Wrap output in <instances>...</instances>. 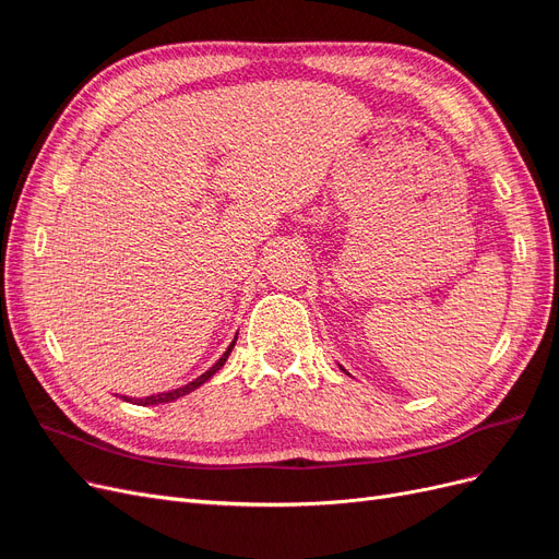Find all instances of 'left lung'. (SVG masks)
I'll list each match as a JSON object with an SVG mask.
<instances>
[{"instance_id": "8db88e82", "label": "left lung", "mask_w": 559, "mask_h": 559, "mask_svg": "<svg viewBox=\"0 0 559 559\" xmlns=\"http://www.w3.org/2000/svg\"><path fill=\"white\" fill-rule=\"evenodd\" d=\"M341 370H345V368H343V366H341ZM345 373H347V370H345Z\"/></svg>"}]
</instances>
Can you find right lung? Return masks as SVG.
Segmentation results:
<instances>
[{"mask_svg":"<svg viewBox=\"0 0 559 559\" xmlns=\"http://www.w3.org/2000/svg\"><path fill=\"white\" fill-rule=\"evenodd\" d=\"M235 341H238V335L233 337V343L228 345V349L224 352V357L218 359L210 370H205V373H202L200 378H195L193 382H189V384H183V386H179V389H173V392H163V394H151V396H144V399H130V396H123L126 401H134L138 405H158V403H173V401H177V399H181V396H186V394H191V392H195V389L200 386V384H205L218 368H222L226 361H228V357H230V352H233V347H235Z\"/></svg>","mask_w":559,"mask_h":559,"instance_id":"obj_1","label":"right lung"}]
</instances>
